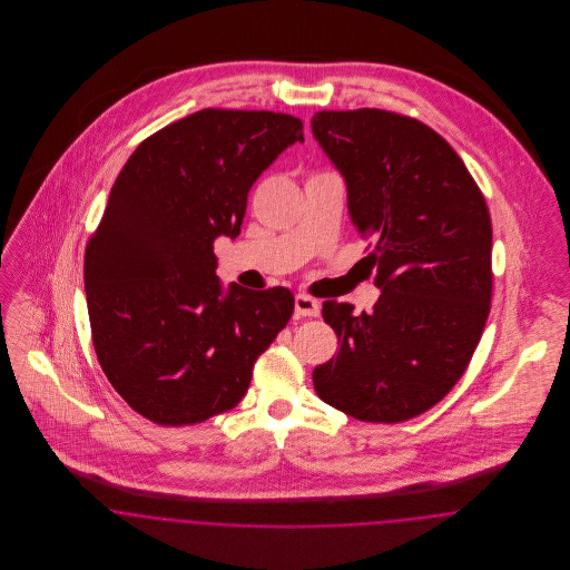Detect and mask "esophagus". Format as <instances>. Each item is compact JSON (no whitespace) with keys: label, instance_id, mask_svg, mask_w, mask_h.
Here are the masks:
<instances>
[{"label":"esophagus","instance_id":"esophagus-1","mask_svg":"<svg viewBox=\"0 0 570 570\" xmlns=\"http://www.w3.org/2000/svg\"><path fill=\"white\" fill-rule=\"evenodd\" d=\"M295 314L297 316H318L321 314V303L316 298L307 297V295H297L295 297Z\"/></svg>","mask_w":570,"mask_h":570}]
</instances>
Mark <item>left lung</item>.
Here are the masks:
<instances>
[{
	"mask_svg": "<svg viewBox=\"0 0 570 570\" xmlns=\"http://www.w3.org/2000/svg\"><path fill=\"white\" fill-rule=\"evenodd\" d=\"M312 132L342 173L380 288L374 312L325 301L340 353L312 374L318 397L370 423L435 406L479 346L491 301V217L453 147L380 109L321 110Z\"/></svg>",
	"mask_w": 570,
	"mask_h": 570,
	"instance_id": "1",
	"label": "left lung"
}]
</instances>
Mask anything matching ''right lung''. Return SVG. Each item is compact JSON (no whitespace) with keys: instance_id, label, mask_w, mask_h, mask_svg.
Listing matches in <instances>:
<instances>
[{"instance_id":"add662e5","label":"right lung","mask_w":570,"mask_h":570,"mask_svg":"<svg viewBox=\"0 0 570 570\" xmlns=\"http://www.w3.org/2000/svg\"><path fill=\"white\" fill-rule=\"evenodd\" d=\"M303 124L203 109L145 138L85 249L94 348L112 389L158 425H194L244 400L256 358L295 309L288 288L222 286L214 242L242 233L247 191Z\"/></svg>"}]
</instances>
